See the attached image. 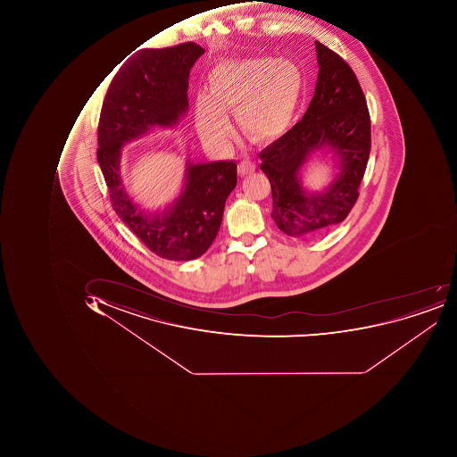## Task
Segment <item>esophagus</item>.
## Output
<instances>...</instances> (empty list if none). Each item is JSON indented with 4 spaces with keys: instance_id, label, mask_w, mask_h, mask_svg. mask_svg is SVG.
I'll use <instances>...</instances> for the list:
<instances>
[{
    "instance_id": "obj_1",
    "label": "esophagus",
    "mask_w": 457,
    "mask_h": 457,
    "mask_svg": "<svg viewBox=\"0 0 457 457\" xmlns=\"http://www.w3.org/2000/svg\"><path fill=\"white\" fill-rule=\"evenodd\" d=\"M255 171V163L251 161H243L240 162L239 166H237V173L240 176H248V174L253 173Z\"/></svg>"
}]
</instances>
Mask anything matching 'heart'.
Masks as SVG:
<instances>
[{
	"mask_svg": "<svg viewBox=\"0 0 457 457\" xmlns=\"http://www.w3.org/2000/svg\"><path fill=\"white\" fill-rule=\"evenodd\" d=\"M303 75L293 62L271 57L229 60L210 70L206 92L195 100V128L206 143L221 145L232 135L228 112L245 135L270 141L283 135L295 117Z\"/></svg>",
	"mask_w": 457,
	"mask_h": 457,
	"instance_id": "1",
	"label": "heart"
}]
</instances>
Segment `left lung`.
I'll return each mask as SVG.
<instances>
[{"label":"left lung","instance_id":"1","mask_svg":"<svg viewBox=\"0 0 457 457\" xmlns=\"http://www.w3.org/2000/svg\"><path fill=\"white\" fill-rule=\"evenodd\" d=\"M313 99L302 120L260 154L271 187V218L278 229L311 240L344 221L354 206L370 151V120L364 93L349 64L316 41ZM332 153L338 173L322 192L301 184V170L317 153Z\"/></svg>","mask_w":457,"mask_h":457}]
</instances>
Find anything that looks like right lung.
Here are the masks:
<instances>
[{
  "label": "right lung",
  "mask_w": 457,
  "mask_h": 457,
  "mask_svg": "<svg viewBox=\"0 0 457 457\" xmlns=\"http://www.w3.org/2000/svg\"><path fill=\"white\" fill-rule=\"evenodd\" d=\"M204 54L195 42L171 48L141 49L113 77L100 113L97 162L111 204L138 239L164 260H196L214 242L225 202L235 189L233 161L194 163L187 159L184 186L163 209L136 204L120 177L126 143L154 129H173L188 112V78Z\"/></svg>",
  "instance_id": "obj_1"
}]
</instances>
